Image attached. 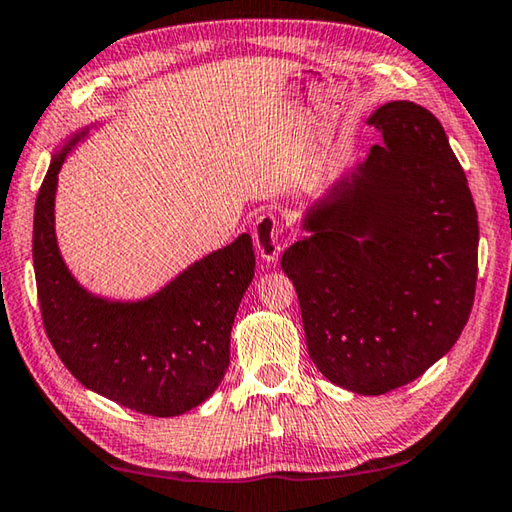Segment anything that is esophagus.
Returning a JSON list of instances; mask_svg holds the SVG:
<instances>
[{
	"mask_svg": "<svg viewBox=\"0 0 512 512\" xmlns=\"http://www.w3.org/2000/svg\"><path fill=\"white\" fill-rule=\"evenodd\" d=\"M253 241L259 257L264 262H275L278 255L282 253V230H280V221L273 214H264L259 216L253 227Z\"/></svg>",
	"mask_w": 512,
	"mask_h": 512,
	"instance_id": "esophagus-1",
	"label": "esophagus"
}]
</instances>
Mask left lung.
Returning a JSON list of instances; mask_svg holds the SVG:
<instances>
[{
	"instance_id": "obj_1",
	"label": "left lung",
	"mask_w": 512,
	"mask_h": 512,
	"mask_svg": "<svg viewBox=\"0 0 512 512\" xmlns=\"http://www.w3.org/2000/svg\"><path fill=\"white\" fill-rule=\"evenodd\" d=\"M383 134L351 177L303 216L285 250L307 351L330 383L378 396L451 351L474 305L478 216L444 127L415 102H387Z\"/></svg>"
}]
</instances>
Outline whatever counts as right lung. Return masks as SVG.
<instances>
[{"instance_id": "right-lung-1", "label": "right lung", "mask_w": 512, "mask_h": 512, "mask_svg": "<svg viewBox=\"0 0 512 512\" xmlns=\"http://www.w3.org/2000/svg\"><path fill=\"white\" fill-rule=\"evenodd\" d=\"M77 132L52 157L34 212V271L40 314L56 355L81 385L129 410L177 417L221 385L230 332L255 275L250 234L193 262L143 300H109L68 271L54 230L59 170Z\"/></svg>"}]
</instances>
